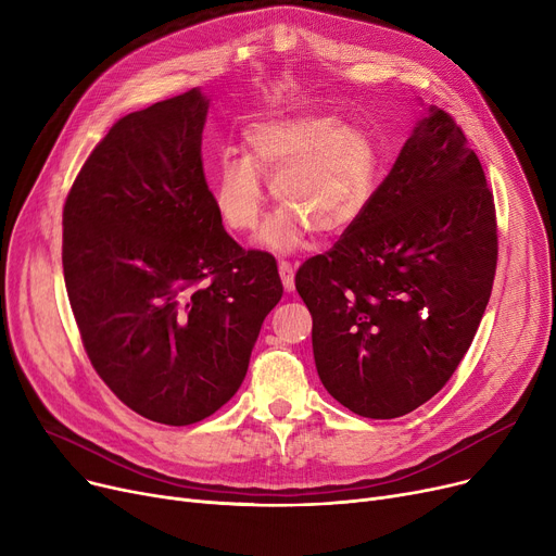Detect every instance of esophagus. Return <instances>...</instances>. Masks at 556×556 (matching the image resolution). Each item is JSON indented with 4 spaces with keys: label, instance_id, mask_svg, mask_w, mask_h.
Instances as JSON below:
<instances>
[{
    "label": "esophagus",
    "instance_id": "1",
    "mask_svg": "<svg viewBox=\"0 0 556 556\" xmlns=\"http://www.w3.org/2000/svg\"><path fill=\"white\" fill-rule=\"evenodd\" d=\"M279 277H281V283L286 288V293H293V290H295V268H293V263L279 261Z\"/></svg>",
    "mask_w": 556,
    "mask_h": 556
}]
</instances>
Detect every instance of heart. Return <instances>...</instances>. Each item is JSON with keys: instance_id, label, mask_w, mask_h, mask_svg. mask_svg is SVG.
Returning a JSON list of instances; mask_svg holds the SVG:
<instances>
[{"instance_id": "1", "label": "heart", "mask_w": 556, "mask_h": 556, "mask_svg": "<svg viewBox=\"0 0 556 556\" xmlns=\"http://www.w3.org/2000/svg\"><path fill=\"white\" fill-rule=\"evenodd\" d=\"M243 155L223 151L212 178V202L223 225L250 231L263 210V180L281 207L258 245L277 254L304 245L308 231L333 239L367 214L381 182L383 155L374 135L336 114H295L250 124Z\"/></svg>"}]
</instances>
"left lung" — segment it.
<instances>
[{"label":"left lung","instance_id":"obj_1","mask_svg":"<svg viewBox=\"0 0 556 556\" xmlns=\"http://www.w3.org/2000/svg\"><path fill=\"white\" fill-rule=\"evenodd\" d=\"M495 258L482 164L430 105L367 214L295 275L327 392L369 419L403 417L432 399L469 352Z\"/></svg>","mask_w":556,"mask_h":556}]
</instances>
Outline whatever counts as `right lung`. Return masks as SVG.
<instances>
[{
  "instance_id": "obj_1",
  "label": "right lung",
  "mask_w": 556,
  "mask_h": 556,
  "mask_svg": "<svg viewBox=\"0 0 556 556\" xmlns=\"http://www.w3.org/2000/svg\"><path fill=\"white\" fill-rule=\"evenodd\" d=\"M200 87L126 114L83 164L63 212V273L97 374L137 415L189 426L248 374L283 295L277 261L245 252L202 173Z\"/></svg>"
}]
</instances>
